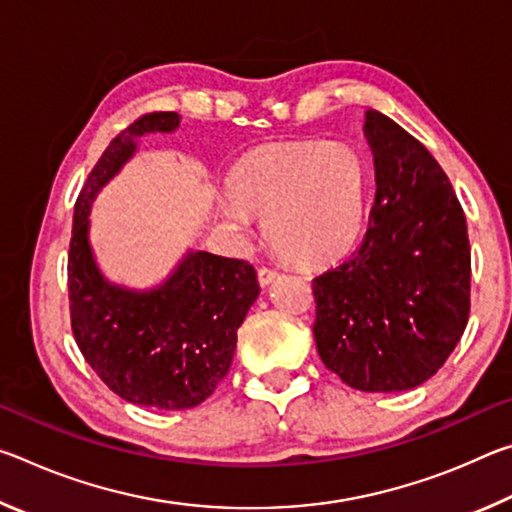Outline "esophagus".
<instances>
[{
    "label": "esophagus",
    "mask_w": 512,
    "mask_h": 512,
    "mask_svg": "<svg viewBox=\"0 0 512 512\" xmlns=\"http://www.w3.org/2000/svg\"><path fill=\"white\" fill-rule=\"evenodd\" d=\"M277 277H280V273L277 271H273V268H259L257 271V280H259V284H262V287H268V284H273Z\"/></svg>",
    "instance_id": "34e87169"
}]
</instances>
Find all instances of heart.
<instances>
[{"mask_svg":"<svg viewBox=\"0 0 512 512\" xmlns=\"http://www.w3.org/2000/svg\"><path fill=\"white\" fill-rule=\"evenodd\" d=\"M221 214L237 228L266 219L275 253L300 266L336 262L366 228L370 173L352 146L325 140L268 146L241 160L228 178Z\"/></svg>","mask_w":512,"mask_h":512,"instance_id":"obj_1","label":"heart"}]
</instances>
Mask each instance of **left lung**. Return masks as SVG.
Returning a JSON list of instances; mask_svg holds the SVG:
<instances>
[{
  "instance_id": "obj_1",
  "label": "left lung",
  "mask_w": 512,
  "mask_h": 512,
  "mask_svg": "<svg viewBox=\"0 0 512 512\" xmlns=\"http://www.w3.org/2000/svg\"><path fill=\"white\" fill-rule=\"evenodd\" d=\"M363 133L375 203L357 253L314 280L320 359L366 393L420 386L443 368L470 316V239L447 173L377 110Z\"/></svg>"
}]
</instances>
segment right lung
I'll use <instances>...</instances> for the list:
<instances>
[{
  "mask_svg": "<svg viewBox=\"0 0 512 512\" xmlns=\"http://www.w3.org/2000/svg\"><path fill=\"white\" fill-rule=\"evenodd\" d=\"M178 126L176 112H151L110 142L76 198L67 259L72 332L85 361L121 400L162 411L192 409L214 393L259 296L253 266L205 250H187L167 280L146 291L110 282L97 266L94 198L133 158L140 137Z\"/></svg>",
  "mask_w": 512,
  "mask_h": 512,
  "instance_id": "add662e5",
  "label": "right lung"
}]
</instances>
